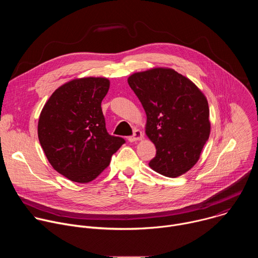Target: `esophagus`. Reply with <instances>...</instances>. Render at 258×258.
I'll use <instances>...</instances> for the list:
<instances>
[{"label": "esophagus", "mask_w": 258, "mask_h": 258, "mask_svg": "<svg viewBox=\"0 0 258 258\" xmlns=\"http://www.w3.org/2000/svg\"><path fill=\"white\" fill-rule=\"evenodd\" d=\"M142 138H143L142 133H141L139 130H135L134 135H133V136H130V137L127 138V140H128V142L133 143V142H136V141H140V140H142Z\"/></svg>", "instance_id": "obj_1"}]
</instances>
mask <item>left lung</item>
Wrapping results in <instances>:
<instances>
[{
  "label": "left lung",
  "instance_id": "1",
  "mask_svg": "<svg viewBox=\"0 0 258 258\" xmlns=\"http://www.w3.org/2000/svg\"><path fill=\"white\" fill-rule=\"evenodd\" d=\"M127 83L146 112V135L156 147L149 166L168 177L190 170L210 134L206 97L189 79L170 68L134 73Z\"/></svg>",
  "mask_w": 258,
  "mask_h": 258
}]
</instances>
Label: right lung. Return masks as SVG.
Segmentation results:
<instances>
[{"label": "right lung", "mask_w": 258, "mask_h": 258, "mask_svg": "<svg viewBox=\"0 0 258 258\" xmlns=\"http://www.w3.org/2000/svg\"><path fill=\"white\" fill-rule=\"evenodd\" d=\"M109 86L105 78L73 80L52 94L41 112L42 148L54 169L72 181L95 179L125 143L106 130L101 103Z\"/></svg>", "instance_id": "add662e5"}]
</instances>
